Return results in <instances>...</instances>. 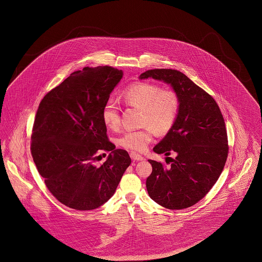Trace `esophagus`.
Returning <instances> with one entry per match:
<instances>
[{"label":"esophagus","instance_id":"34e87169","mask_svg":"<svg viewBox=\"0 0 262 262\" xmlns=\"http://www.w3.org/2000/svg\"><path fill=\"white\" fill-rule=\"evenodd\" d=\"M129 156H130V158H132L133 160H135V161H143V160H144V157H143V156L137 154L136 152H130V153H129Z\"/></svg>","mask_w":262,"mask_h":262}]
</instances>
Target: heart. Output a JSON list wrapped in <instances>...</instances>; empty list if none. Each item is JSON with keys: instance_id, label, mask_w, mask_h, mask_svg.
<instances>
[{"instance_id": "b5f03b06", "label": "heart", "mask_w": 262, "mask_h": 262, "mask_svg": "<svg viewBox=\"0 0 262 262\" xmlns=\"http://www.w3.org/2000/svg\"><path fill=\"white\" fill-rule=\"evenodd\" d=\"M125 104L142 111L141 129L128 130L118 139L120 146L132 151L145 149L153 137V129L165 135L174 126L179 117L181 101L173 89H161L150 82H136L125 89L122 94ZM102 119L111 129L121 125L120 108L112 99L107 100L102 110Z\"/></svg>"}]
</instances>
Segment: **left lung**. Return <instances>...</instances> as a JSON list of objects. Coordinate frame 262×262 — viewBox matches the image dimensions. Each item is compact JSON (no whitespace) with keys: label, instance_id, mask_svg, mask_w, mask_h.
<instances>
[{"label":"left lung","instance_id":"8db88e82","mask_svg":"<svg viewBox=\"0 0 262 262\" xmlns=\"http://www.w3.org/2000/svg\"><path fill=\"white\" fill-rule=\"evenodd\" d=\"M148 77L170 83L180 97L181 108L172 129L153 148L158 154L170 156L174 152L177 156L167 157L170 166L148 160L152 173L146 188L163 207L185 209L208 193L224 169L229 153L224 118L211 95L183 73L155 69L139 76Z\"/></svg>","mask_w":262,"mask_h":262}]
</instances>
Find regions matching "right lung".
<instances>
[{"label":"right lung","instance_id":"1","mask_svg":"<svg viewBox=\"0 0 262 262\" xmlns=\"http://www.w3.org/2000/svg\"><path fill=\"white\" fill-rule=\"evenodd\" d=\"M122 77L123 72L110 66L85 67L39 104L31 155L49 191L70 208L92 210L104 204L132 163L125 150L115 149L102 119L104 104ZM102 150L112 153L97 166Z\"/></svg>","mask_w":262,"mask_h":262}]
</instances>
